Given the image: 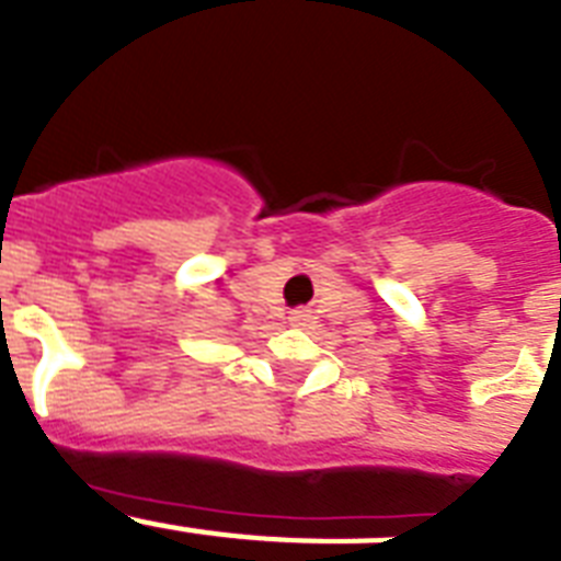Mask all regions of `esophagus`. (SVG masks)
Here are the masks:
<instances>
[{
	"mask_svg": "<svg viewBox=\"0 0 561 561\" xmlns=\"http://www.w3.org/2000/svg\"><path fill=\"white\" fill-rule=\"evenodd\" d=\"M306 311L304 309H295V311H289V325H306Z\"/></svg>",
	"mask_w": 561,
	"mask_h": 561,
	"instance_id": "esophagus-1",
	"label": "esophagus"
}]
</instances>
